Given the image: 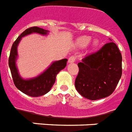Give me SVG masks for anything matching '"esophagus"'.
<instances>
[{
  "label": "esophagus",
  "instance_id": "esophagus-1",
  "mask_svg": "<svg viewBox=\"0 0 132 132\" xmlns=\"http://www.w3.org/2000/svg\"><path fill=\"white\" fill-rule=\"evenodd\" d=\"M75 61H76V56H71L69 58V59H68V63H74Z\"/></svg>",
  "mask_w": 132,
  "mask_h": 132
}]
</instances>
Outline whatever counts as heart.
Here are the masks:
<instances>
[{"mask_svg": "<svg viewBox=\"0 0 132 132\" xmlns=\"http://www.w3.org/2000/svg\"><path fill=\"white\" fill-rule=\"evenodd\" d=\"M91 41V37L89 36H82L81 37L78 38L76 41L77 46L80 47V48H84L88 45L90 42ZM99 42L98 40H94L92 43L93 48H95L98 46Z\"/></svg>", "mask_w": 132, "mask_h": 132, "instance_id": "1", "label": "heart"}]
</instances>
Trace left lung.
<instances>
[{"label":"left lung","mask_w":132,"mask_h":132,"mask_svg":"<svg viewBox=\"0 0 132 132\" xmlns=\"http://www.w3.org/2000/svg\"><path fill=\"white\" fill-rule=\"evenodd\" d=\"M78 66L77 91L88 100H100L110 95L117 86L122 75V56L117 46L111 42L86 56Z\"/></svg>","instance_id":"obj_1"}]
</instances>
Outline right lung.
<instances>
[{
    "instance_id": "1",
    "label": "right lung",
    "mask_w": 132,
    "mask_h": 132,
    "mask_svg": "<svg viewBox=\"0 0 132 132\" xmlns=\"http://www.w3.org/2000/svg\"><path fill=\"white\" fill-rule=\"evenodd\" d=\"M49 31L37 26L30 27L25 30L17 38L13 44L9 58V66L12 75L13 80L17 88L30 97H39L48 93L56 80V75L67 65V59L54 61L46 70L37 76L30 79H24L20 76L16 65L18 59V46L22 38L32 34L38 33L42 35H47Z\"/></svg>"
}]
</instances>
